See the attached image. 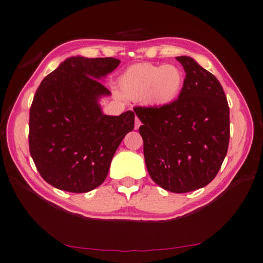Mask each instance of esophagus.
Returning <instances> with one entry per match:
<instances>
[{
    "instance_id": "34e87169",
    "label": "esophagus",
    "mask_w": 263,
    "mask_h": 263,
    "mask_svg": "<svg viewBox=\"0 0 263 263\" xmlns=\"http://www.w3.org/2000/svg\"><path fill=\"white\" fill-rule=\"evenodd\" d=\"M141 125H142V122H141V120H139L137 117L135 118V129H138L139 127H141Z\"/></svg>"
}]
</instances>
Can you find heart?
Wrapping results in <instances>:
<instances>
[{"label": "heart", "instance_id": "b5f03b06", "mask_svg": "<svg viewBox=\"0 0 263 263\" xmlns=\"http://www.w3.org/2000/svg\"><path fill=\"white\" fill-rule=\"evenodd\" d=\"M184 77L176 65L135 64L120 75L122 96L129 100H144L151 107L161 108L173 103L182 91Z\"/></svg>", "mask_w": 263, "mask_h": 263}]
</instances>
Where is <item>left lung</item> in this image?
I'll return each mask as SVG.
<instances>
[{"label":"left lung","mask_w":263,"mask_h":263,"mask_svg":"<svg viewBox=\"0 0 263 263\" xmlns=\"http://www.w3.org/2000/svg\"><path fill=\"white\" fill-rule=\"evenodd\" d=\"M182 91L165 107H135L147 171L156 184L183 194L217 176L230 143V108L219 81L194 58L179 56Z\"/></svg>","instance_id":"1"}]
</instances>
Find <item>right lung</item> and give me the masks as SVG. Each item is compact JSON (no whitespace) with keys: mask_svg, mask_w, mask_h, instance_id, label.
<instances>
[{"mask_svg":"<svg viewBox=\"0 0 263 263\" xmlns=\"http://www.w3.org/2000/svg\"><path fill=\"white\" fill-rule=\"evenodd\" d=\"M112 57H71L46 77L29 114V151L43 179L83 194L100 185L135 114H102L99 98L110 96L100 81L118 67Z\"/></svg>","mask_w":263,"mask_h":263,"instance_id":"1","label":"right lung"}]
</instances>
